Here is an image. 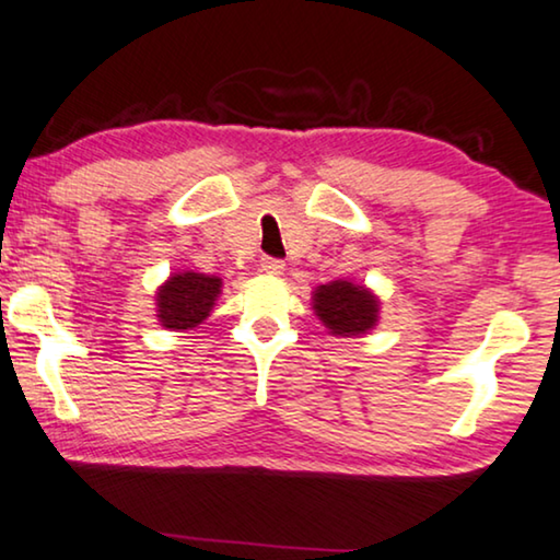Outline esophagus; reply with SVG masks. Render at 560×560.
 <instances>
[{
	"label": "esophagus",
	"instance_id": "esophagus-1",
	"mask_svg": "<svg viewBox=\"0 0 560 560\" xmlns=\"http://www.w3.org/2000/svg\"><path fill=\"white\" fill-rule=\"evenodd\" d=\"M282 270H285V262H282V259H275V257H265L262 259V272H267V275H282Z\"/></svg>",
	"mask_w": 560,
	"mask_h": 560
}]
</instances>
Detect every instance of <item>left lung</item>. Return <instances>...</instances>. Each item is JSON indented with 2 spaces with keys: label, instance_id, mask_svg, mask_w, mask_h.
I'll list each match as a JSON object with an SVG mask.
<instances>
[{
  "label": "left lung",
  "instance_id": "left-lung-1",
  "mask_svg": "<svg viewBox=\"0 0 560 560\" xmlns=\"http://www.w3.org/2000/svg\"><path fill=\"white\" fill-rule=\"evenodd\" d=\"M316 316L331 328L336 336L366 334L377 324V301L370 290L362 285H351L347 280H334L320 285L313 295Z\"/></svg>",
  "mask_w": 560,
  "mask_h": 560
}]
</instances>
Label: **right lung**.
Returning <instances> with one entry per match:
<instances>
[{"label": "right lung", "instance_id": "1", "mask_svg": "<svg viewBox=\"0 0 560 560\" xmlns=\"http://www.w3.org/2000/svg\"><path fill=\"white\" fill-rule=\"evenodd\" d=\"M221 280L211 275L180 272L160 288L158 318L165 328H194L209 316L219 298Z\"/></svg>", "mask_w": 560, "mask_h": 560}]
</instances>
